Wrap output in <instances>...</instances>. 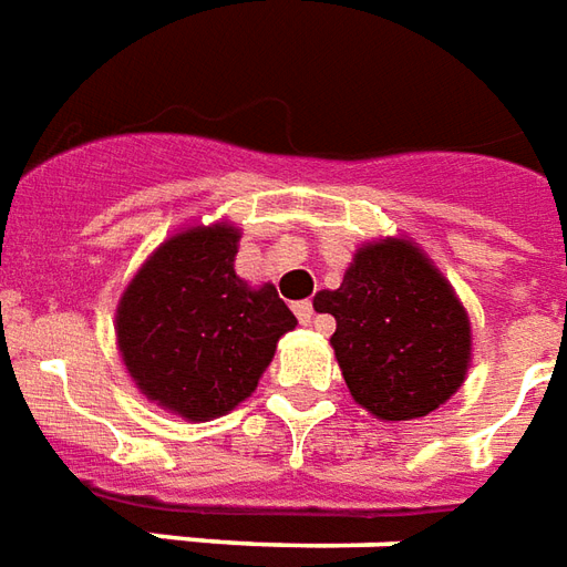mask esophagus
Returning a JSON list of instances; mask_svg holds the SVG:
<instances>
[{"label":"esophagus","instance_id":"34e87169","mask_svg":"<svg viewBox=\"0 0 567 567\" xmlns=\"http://www.w3.org/2000/svg\"><path fill=\"white\" fill-rule=\"evenodd\" d=\"M295 312H297V318H300V324H312V321H316V309H312V303H309V300H300V303H295Z\"/></svg>","mask_w":567,"mask_h":567}]
</instances>
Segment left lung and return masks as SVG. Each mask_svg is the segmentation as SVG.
Returning a JSON list of instances; mask_svg holds the SVG:
<instances>
[{"label":"left lung","instance_id":"left-lung-1","mask_svg":"<svg viewBox=\"0 0 567 567\" xmlns=\"http://www.w3.org/2000/svg\"><path fill=\"white\" fill-rule=\"evenodd\" d=\"M351 400L384 423L426 417L463 388L472 321L454 285L409 237L363 243L342 285L318 291Z\"/></svg>","mask_w":567,"mask_h":567}]
</instances>
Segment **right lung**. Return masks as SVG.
I'll return each mask as SVG.
<instances>
[{
	"mask_svg": "<svg viewBox=\"0 0 567 567\" xmlns=\"http://www.w3.org/2000/svg\"><path fill=\"white\" fill-rule=\"evenodd\" d=\"M240 228L228 219L188 225L158 243L113 316L116 348L134 388L188 423L249 400L295 312L276 285L237 276Z\"/></svg>",
	"mask_w": 567,
	"mask_h": 567,
	"instance_id": "1",
	"label": "right lung"
}]
</instances>
